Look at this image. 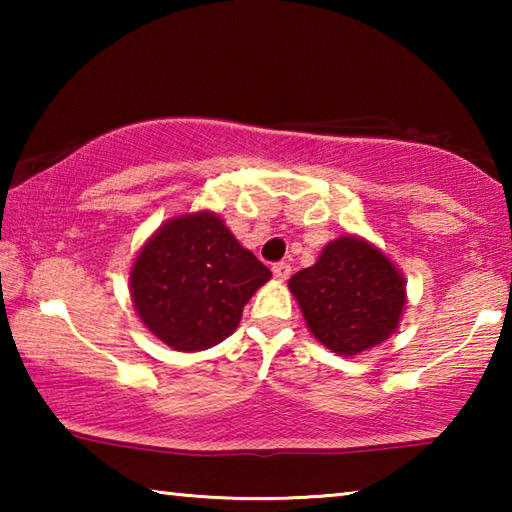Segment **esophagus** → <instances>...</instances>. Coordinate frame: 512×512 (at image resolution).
Wrapping results in <instances>:
<instances>
[{"label": "esophagus", "mask_w": 512, "mask_h": 512, "mask_svg": "<svg viewBox=\"0 0 512 512\" xmlns=\"http://www.w3.org/2000/svg\"><path fill=\"white\" fill-rule=\"evenodd\" d=\"M273 275H275V280H280V282L289 280L291 266L287 262H277V264H273Z\"/></svg>", "instance_id": "1"}]
</instances>
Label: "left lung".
<instances>
[{
    "mask_svg": "<svg viewBox=\"0 0 512 512\" xmlns=\"http://www.w3.org/2000/svg\"><path fill=\"white\" fill-rule=\"evenodd\" d=\"M307 329L341 357H357L397 332L406 280L384 250L359 235L329 241L316 264L289 280Z\"/></svg>",
    "mask_w": 512,
    "mask_h": 512,
    "instance_id": "8db88e82",
    "label": "left lung"
}]
</instances>
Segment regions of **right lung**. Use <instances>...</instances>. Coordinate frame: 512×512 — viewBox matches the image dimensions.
<instances>
[{
  "mask_svg": "<svg viewBox=\"0 0 512 512\" xmlns=\"http://www.w3.org/2000/svg\"><path fill=\"white\" fill-rule=\"evenodd\" d=\"M271 271L212 210L171 216L144 241L128 275L142 325L178 352L214 348L239 327Z\"/></svg>",
  "mask_w": 512,
  "mask_h": 512,
  "instance_id": "add662e5",
  "label": "right lung"
}]
</instances>
